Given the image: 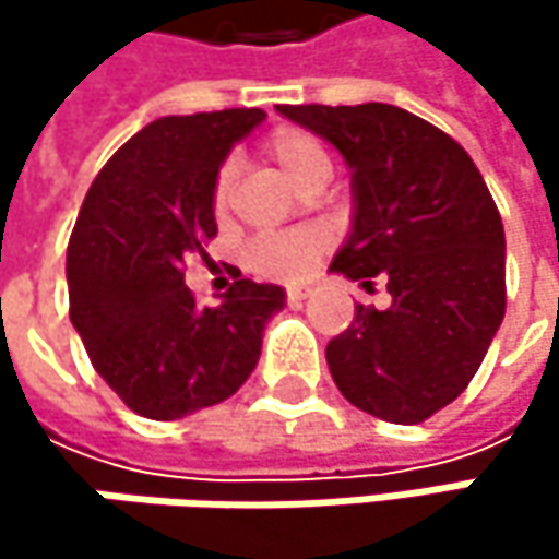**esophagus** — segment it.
<instances>
[{
	"instance_id": "obj_1",
	"label": "esophagus",
	"mask_w": 559,
	"mask_h": 559,
	"mask_svg": "<svg viewBox=\"0 0 559 559\" xmlns=\"http://www.w3.org/2000/svg\"><path fill=\"white\" fill-rule=\"evenodd\" d=\"M310 297V287L307 284H294V287H287V304H304Z\"/></svg>"
}]
</instances>
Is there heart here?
<instances>
[{"label":"heart","mask_w":559,"mask_h":559,"mask_svg":"<svg viewBox=\"0 0 559 559\" xmlns=\"http://www.w3.org/2000/svg\"><path fill=\"white\" fill-rule=\"evenodd\" d=\"M265 155L294 183H304L310 174L330 168L323 145L310 132H304V129H275L265 139ZM229 193H233V168H223L216 174V183H213V206H216V213H226ZM320 249H323V233H317V229H294V233H275V236L255 239L249 246V252H246V262L262 278L294 281L310 269V262L320 255Z\"/></svg>","instance_id":"1"}]
</instances>
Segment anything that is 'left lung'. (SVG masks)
I'll use <instances>...</instances> for the list:
<instances>
[{
  "label": "left lung",
  "instance_id": "obj_1",
  "mask_svg": "<svg viewBox=\"0 0 559 559\" xmlns=\"http://www.w3.org/2000/svg\"><path fill=\"white\" fill-rule=\"evenodd\" d=\"M353 170V229L330 272L389 281L391 307L356 304L326 366L349 404L420 424L479 372L504 317V229L473 158L389 103L278 106Z\"/></svg>",
  "mask_w": 559,
  "mask_h": 559
}]
</instances>
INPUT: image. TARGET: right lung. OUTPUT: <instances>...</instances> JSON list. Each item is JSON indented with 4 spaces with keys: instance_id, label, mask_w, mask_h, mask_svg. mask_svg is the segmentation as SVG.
Instances as JSON below:
<instances>
[{
    "instance_id": "add662e5",
    "label": "right lung",
    "mask_w": 559,
    "mask_h": 559,
    "mask_svg": "<svg viewBox=\"0 0 559 559\" xmlns=\"http://www.w3.org/2000/svg\"><path fill=\"white\" fill-rule=\"evenodd\" d=\"M262 109L165 116L96 174L67 246L70 323L126 407L177 420L246 385L284 287L239 278L197 307L183 259L216 236L213 183Z\"/></svg>"
}]
</instances>
